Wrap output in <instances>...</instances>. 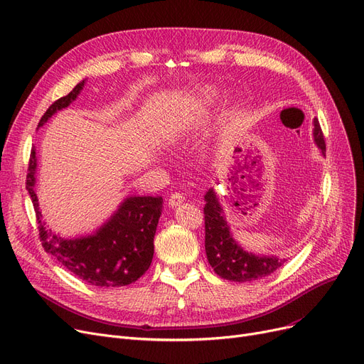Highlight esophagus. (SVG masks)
I'll use <instances>...</instances> for the list:
<instances>
[{"label":"esophagus","mask_w":364,"mask_h":364,"mask_svg":"<svg viewBox=\"0 0 364 364\" xmlns=\"http://www.w3.org/2000/svg\"><path fill=\"white\" fill-rule=\"evenodd\" d=\"M183 202H184V195H183V193H177V192L171 193V196H169V199H168L169 207H176V205H180V203H183Z\"/></svg>","instance_id":"esophagus-1"}]
</instances>
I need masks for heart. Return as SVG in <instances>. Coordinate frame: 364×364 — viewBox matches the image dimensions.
<instances>
[{"label":"heart","mask_w":364,"mask_h":364,"mask_svg":"<svg viewBox=\"0 0 364 364\" xmlns=\"http://www.w3.org/2000/svg\"><path fill=\"white\" fill-rule=\"evenodd\" d=\"M214 97H215L214 92H207V93H205V100H207V101H213Z\"/></svg>","instance_id":"obj_1"}]
</instances>
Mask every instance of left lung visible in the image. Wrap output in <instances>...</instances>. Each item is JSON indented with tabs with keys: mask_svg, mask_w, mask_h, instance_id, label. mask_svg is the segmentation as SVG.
Here are the masks:
<instances>
[{
	"mask_svg": "<svg viewBox=\"0 0 364 364\" xmlns=\"http://www.w3.org/2000/svg\"><path fill=\"white\" fill-rule=\"evenodd\" d=\"M314 138L317 146L326 151L324 134L320 122L314 120ZM203 215H205V251L207 259L214 267V272L223 279L245 282L271 275L286 260L278 257H259L244 251L236 244L229 232L228 221L223 215V208L213 188L205 195Z\"/></svg>",
	"mask_w": 364,
	"mask_h": 364,
	"instance_id": "1",
	"label": "left lung"
}]
</instances>
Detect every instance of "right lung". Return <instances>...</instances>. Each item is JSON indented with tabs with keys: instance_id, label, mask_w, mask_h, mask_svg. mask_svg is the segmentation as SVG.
<instances>
[{
	"instance_id": "right-lung-1",
	"label": "right lung",
	"mask_w": 364,
	"mask_h": 364,
	"mask_svg": "<svg viewBox=\"0 0 364 364\" xmlns=\"http://www.w3.org/2000/svg\"><path fill=\"white\" fill-rule=\"evenodd\" d=\"M78 83L68 95L55 101L43 114L38 124L49 120L58 109L68 107L83 89ZM37 157L31 150L26 191L33 200L38 221V238L46 252L52 255L75 277L95 287H123L135 282L151 264L156 233L162 214V198H128L119 211L92 236L80 240H62L46 229L41 221L38 199L34 192Z\"/></svg>"
}]
</instances>
